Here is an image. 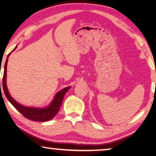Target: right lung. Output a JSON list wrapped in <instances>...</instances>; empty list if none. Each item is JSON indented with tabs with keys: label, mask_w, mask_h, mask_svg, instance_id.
I'll use <instances>...</instances> for the list:
<instances>
[{
	"label": "right lung",
	"mask_w": 156,
	"mask_h": 156,
	"mask_svg": "<svg viewBox=\"0 0 156 156\" xmlns=\"http://www.w3.org/2000/svg\"><path fill=\"white\" fill-rule=\"evenodd\" d=\"M10 54H11V53L8 54L6 62H5L4 67L3 78H2V88H3L5 95L7 100H8V101L14 107L15 109H16L18 112H19L24 117L27 118L29 120L33 121H38V122H46V121H48L52 119V118L56 115V113L58 112L59 108L62 102L63 97H64L65 94L67 93V91L69 89L71 88V87H65L64 89H62V90L57 92L56 94L55 95V96L54 97V99H53L52 101L50 102V104L46 107L36 108L23 106V105L17 102L11 96V95L9 94V92L7 87V62H8V58Z\"/></svg>",
	"instance_id": "right-lung-1"
}]
</instances>
